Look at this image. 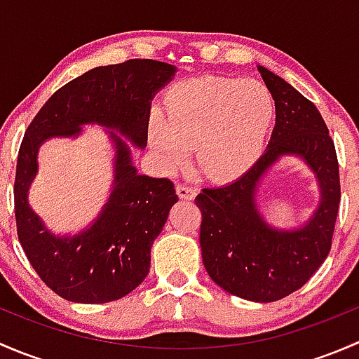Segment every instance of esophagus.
<instances>
[{
	"label": "esophagus",
	"instance_id": "1",
	"mask_svg": "<svg viewBox=\"0 0 359 359\" xmlns=\"http://www.w3.org/2000/svg\"><path fill=\"white\" fill-rule=\"evenodd\" d=\"M177 194H179L180 200L191 201V200H194V198H196L198 191L194 189V187L187 186V184H179V186H177Z\"/></svg>",
	"mask_w": 359,
	"mask_h": 359
}]
</instances>
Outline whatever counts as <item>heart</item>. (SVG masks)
I'll return each mask as SVG.
<instances>
[{"label":"heart","mask_w":359,"mask_h":359,"mask_svg":"<svg viewBox=\"0 0 359 359\" xmlns=\"http://www.w3.org/2000/svg\"><path fill=\"white\" fill-rule=\"evenodd\" d=\"M276 100L252 79L201 78L173 86L165 118L151 128V144L166 168L184 165L196 147L198 166L215 180L245 173L266 146Z\"/></svg>","instance_id":"1"}]
</instances>
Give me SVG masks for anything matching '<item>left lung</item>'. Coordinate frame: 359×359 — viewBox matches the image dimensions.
Masks as SVG:
<instances>
[{"label":"left lung","mask_w":359,"mask_h":359,"mask_svg":"<svg viewBox=\"0 0 359 359\" xmlns=\"http://www.w3.org/2000/svg\"><path fill=\"white\" fill-rule=\"evenodd\" d=\"M276 100L269 147L234 182L198 194L200 245L210 278L233 295L274 302L309 281L332 248L340 203L339 161L328 126L309 99L283 78L259 67ZM283 154L304 157L317 172L322 205L302 230H271L255 206L256 182Z\"/></svg>","instance_id":"obj_1"}]
</instances>
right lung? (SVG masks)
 <instances>
[{"label":"right lung","instance_id":"add662e5","mask_svg":"<svg viewBox=\"0 0 359 359\" xmlns=\"http://www.w3.org/2000/svg\"><path fill=\"white\" fill-rule=\"evenodd\" d=\"M173 74L175 67L151 59L95 67L57 90L25 130L13 184L17 234L32 269L62 299L104 304L135 290L149 273L153 241L179 196L170 179L139 175L126 144L111 132L118 147L116 186L102 215L78 236L57 238L25 200L39 144L99 123L144 147L151 99Z\"/></svg>","mask_w":359,"mask_h":359}]
</instances>
